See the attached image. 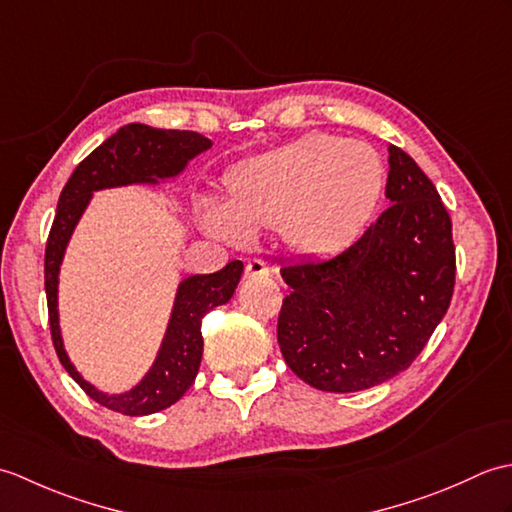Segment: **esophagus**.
<instances>
[{"instance_id": "34e87169", "label": "esophagus", "mask_w": 512, "mask_h": 512, "mask_svg": "<svg viewBox=\"0 0 512 512\" xmlns=\"http://www.w3.org/2000/svg\"><path fill=\"white\" fill-rule=\"evenodd\" d=\"M268 275V264L264 262V259H248L246 264V277H264Z\"/></svg>"}]
</instances>
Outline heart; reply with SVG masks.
Here are the masks:
<instances>
[{
	"mask_svg": "<svg viewBox=\"0 0 512 512\" xmlns=\"http://www.w3.org/2000/svg\"><path fill=\"white\" fill-rule=\"evenodd\" d=\"M228 206L202 204V224L231 244L248 228L279 226L286 242L310 255L345 246L383 191V165L365 143L308 134L239 165L228 176Z\"/></svg>",
	"mask_w": 512,
	"mask_h": 512,
	"instance_id": "1",
	"label": "heart"
}]
</instances>
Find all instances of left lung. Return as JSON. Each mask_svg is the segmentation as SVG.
Here are the masks:
<instances>
[{
	"instance_id": "8db88e82",
	"label": "left lung",
	"mask_w": 512,
	"mask_h": 512,
	"mask_svg": "<svg viewBox=\"0 0 512 512\" xmlns=\"http://www.w3.org/2000/svg\"><path fill=\"white\" fill-rule=\"evenodd\" d=\"M387 209L328 259L284 264L292 288L277 341L288 367L321 391H361L416 361L455 286L451 217L409 154L389 147Z\"/></svg>"
}]
</instances>
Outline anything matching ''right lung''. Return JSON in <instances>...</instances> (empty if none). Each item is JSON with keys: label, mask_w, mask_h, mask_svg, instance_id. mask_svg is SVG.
Segmentation results:
<instances>
[{"label": "right lung", "mask_w": 512, "mask_h": 512, "mask_svg": "<svg viewBox=\"0 0 512 512\" xmlns=\"http://www.w3.org/2000/svg\"><path fill=\"white\" fill-rule=\"evenodd\" d=\"M209 147L211 140L195 132L154 129L140 123L125 125L79 162L59 195L57 215H54L46 244V264H43L52 345L65 372L79 383L85 394L99 405L125 413V416H149V413L167 409L193 385L202 361L204 314L233 297L244 264L231 262L213 275H193L184 279L178 288L167 336L162 341L154 367L132 391L121 396H107L85 383L63 350L57 314V284L63 250L92 198V191L171 178L180 173L193 156Z\"/></svg>", "instance_id": "1"}]
</instances>
